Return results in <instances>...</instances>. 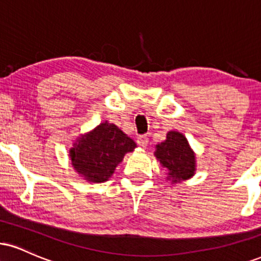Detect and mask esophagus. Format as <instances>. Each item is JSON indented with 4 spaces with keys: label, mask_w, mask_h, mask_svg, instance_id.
I'll return each instance as SVG.
<instances>
[{
    "label": "esophagus",
    "mask_w": 261,
    "mask_h": 261,
    "mask_svg": "<svg viewBox=\"0 0 261 261\" xmlns=\"http://www.w3.org/2000/svg\"><path fill=\"white\" fill-rule=\"evenodd\" d=\"M148 142H149L148 137L144 136V135H142V136L137 137V143H139V146L143 147V148H146V147L148 146Z\"/></svg>",
    "instance_id": "esophagus-1"
}]
</instances>
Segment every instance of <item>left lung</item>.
Here are the masks:
<instances>
[{"label":"left lung","instance_id":"8db88e82","mask_svg":"<svg viewBox=\"0 0 261 261\" xmlns=\"http://www.w3.org/2000/svg\"><path fill=\"white\" fill-rule=\"evenodd\" d=\"M154 155L165 169L171 184L188 180L196 171V155L184 135L169 131L164 142L155 146Z\"/></svg>","mask_w":261,"mask_h":261}]
</instances>
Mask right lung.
Returning a JSON list of instances; mask_svg holds the SVG:
<instances>
[{"label": "right lung", "mask_w": 261, "mask_h": 261, "mask_svg": "<svg viewBox=\"0 0 261 261\" xmlns=\"http://www.w3.org/2000/svg\"><path fill=\"white\" fill-rule=\"evenodd\" d=\"M136 143L117 125L105 121L90 133L81 135L69 150L71 165L85 180L100 184L109 180L124 155Z\"/></svg>", "instance_id": "right-lung-1"}]
</instances>
